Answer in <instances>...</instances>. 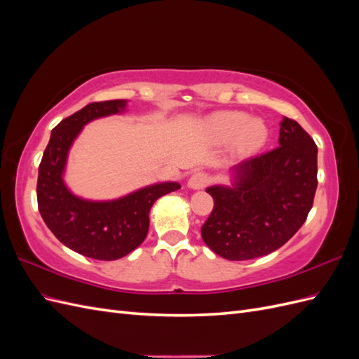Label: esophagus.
Listing matches in <instances>:
<instances>
[{"instance_id":"34e87169","label":"esophagus","mask_w":359,"mask_h":359,"mask_svg":"<svg viewBox=\"0 0 359 359\" xmlns=\"http://www.w3.org/2000/svg\"><path fill=\"white\" fill-rule=\"evenodd\" d=\"M210 181H211V178H210L208 173H205V172H194L193 175L190 177V180H189L187 184H189V187L193 189V190H201V189L208 186Z\"/></svg>"}]
</instances>
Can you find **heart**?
<instances>
[{
    "instance_id": "obj_1",
    "label": "heart",
    "mask_w": 359,
    "mask_h": 359,
    "mask_svg": "<svg viewBox=\"0 0 359 359\" xmlns=\"http://www.w3.org/2000/svg\"><path fill=\"white\" fill-rule=\"evenodd\" d=\"M211 133L222 140H233L235 151L241 156L253 154L268 139V130L259 119L243 112H220L210 119Z\"/></svg>"
}]
</instances>
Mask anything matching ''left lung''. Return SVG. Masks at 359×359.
I'll return each mask as SVG.
<instances>
[{"mask_svg": "<svg viewBox=\"0 0 359 359\" xmlns=\"http://www.w3.org/2000/svg\"><path fill=\"white\" fill-rule=\"evenodd\" d=\"M233 186L206 189L214 208L203 243L229 260L276 252L307 220L318 189V147L295 119L283 116L278 147L232 168Z\"/></svg>", "mask_w": 359, "mask_h": 359, "instance_id": "obj_1", "label": "left lung"}]
</instances>
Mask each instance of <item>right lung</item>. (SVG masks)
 <instances>
[{"mask_svg":"<svg viewBox=\"0 0 359 359\" xmlns=\"http://www.w3.org/2000/svg\"><path fill=\"white\" fill-rule=\"evenodd\" d=\"M126 100L94 102L64 118L52 130L39 166L37 203L41 219L73 252L97 260L124 257L144 243L149 210L163 194L181 189L178 182H160L107 202L81 199L62 181L69 149L85 124L124 111Z\"/></svg>","mask_w":359,"mask_h":359,"instance_id":"right-lung-1","label":"right lung"}]
</instances>
